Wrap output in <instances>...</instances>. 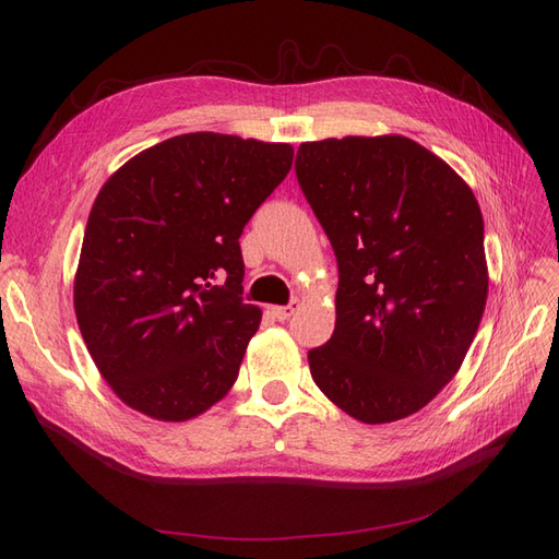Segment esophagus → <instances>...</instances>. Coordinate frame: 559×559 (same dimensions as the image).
<instances>
[{"instance_id":"1","label":"esophagus","mask_w":559,"mask_h":559,"mask_svg":"<svg viewBox=\"0 0 559 559\" xmlns=\"http://www.w3.org/2000/svg\"><path fill=\"white\" fill-rule=\"evenodd\" d=\"M296 310H298V302H292V306H277V308H273V317L284 321V319H289L292 314H296Z\"/></svg>"}]
</instances>
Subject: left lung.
<instances>
[{"mask_svg": "<svg viewBox=\"0 0 559 559\" xmlns=\"http://www.w3.org/2000/svg\"><path fill=\"white\" fill-rule=\"evenodd\" d=\"M296 177L341 270L335 331L308 352L312 380L364 425L421 411L462 368L485 312L476 195L403 134L302 142Z\"/></svg>", "mask_w": 559, "mask_h": 559, "instance_id": "8db88e82", "label": "left lung"}]
</instances>
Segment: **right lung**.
Returning a JSON list of instances; mask_svg holds the SVG:
<instances>
[{
    "label": "right lung",
    "mask_w": 559,
    "mask_h": 559,
    "mask_svg": "<svg viewBox=\"0 0 559 559\" xmlns=\"http://www.w3.org/2000/svg\"><path fill=\"white\" fill-rule=\"evenodd\" d=\"M292 163V144L189 132L140 151L99 189L74 312L132 411L186 421L230 392L263 314L240 298L238 240Z\"/></svg>",
    "instance_id": "obj_1"
}]
</instances>
